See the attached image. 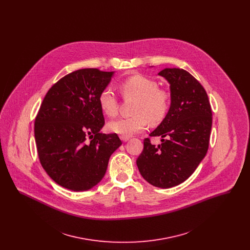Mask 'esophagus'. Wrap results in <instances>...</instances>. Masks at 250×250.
I'll list each match as a JSON object with an SVG mask.
<instances>
[{
	"mask_svg": "<svg viewBox=\"0 0 250 250\" xmlns=\"http://www.w3.org/2000/svg\"><path fill=\"white\" fill-rule=\"evenodd\" d=\"M120 139L124 142V143H126L128 140H129V137H125V136H121Z\"/></svg>",
	"mask_w": 250,
	"mask_h": 250,
	"instance_id": "1",
	"label": "esophagus"
}]
</instances>
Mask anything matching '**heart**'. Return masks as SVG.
I'll return each mask as SVG.
<instances>
[{
  "label": "heart",
  "mask_w": 250,
  "mask_h": 250,
  "mask_svg": "<svg viewBox=\"0 0 250 250\" xmlns=\"http://www.w3.org/2000/svg\"><path fill=\"white\" fill-rule=\"evenodd\" d=\"M120 89L125 98L136 99L133 109L135 115L108 123L107 129L110 132L130 137L144 130L148 122L151 125H157L166 117L170 95L166 90L158 88L155 81L136 75L123 82ZM98 102L101 110L108 117H114L117 114L118 99L110 88H104L100 92Z\"/></svg>",
  "instance_id": "obj_1"
}]
</instances>
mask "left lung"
I'll use <instances>...</instances> for the list:
<instances>
[{
	"label": "left lung",
	"mask_w": 250,
	"mask_h": 250,
	"mask_svg": "<svg viewBox=\"0 0 250 250\" xmlns=\"http://www.w3.org/2000/svg\"><path fill=\"white\" fill-rule=\"evenodd\" d=\"M169 83L170 107L151 137H161L155 146L143 141L137 166L143 178L161 188L185 182L206 155L212 128V109L206 91L190 73L165 68L158 73Z\"/></svg>",
	"instance_id": "obj_1"
}]
</instances>
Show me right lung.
<instances>
[{
  "mask_svg": "<svg viewBox=\"0 0 250 250\" xmlns=\"http://www.w3.org/2000/svg\"><path fill=\"white\" fill-rule=\"evenodd\" d=\"M114 72L84 68L49 89L35 122L38 157L48 176L73 191L88 190L104 177L110 155L122 142L103 134L98 96Z\"/></svg>",
  "mask_w": 250,
  "mask_h": 250,
  "instance_id": "right-lung-1",
  "label": "right lung"
}]
</instances>
